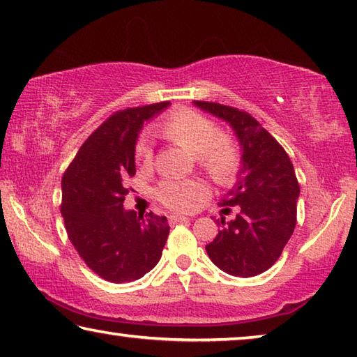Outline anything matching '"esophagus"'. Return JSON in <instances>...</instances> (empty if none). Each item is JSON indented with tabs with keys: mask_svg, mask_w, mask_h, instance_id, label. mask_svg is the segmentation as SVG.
<instances>
[{
	"mask_svg": "<svg viewBox=\"0 0 357 357\" xmlns=\"http://www.w3.org/2000/svg\"><path fill=\"white\" fill-rule=\"evenodd\" d=\"M189 220V217H184V215H172L170 217V223H181V222H187Z\"/></svg>",
	"mask_w": 357,
	"mask_h": 357,
	"instance_id": "34e87169",
	"label": "esophagus"
}]
</instances>
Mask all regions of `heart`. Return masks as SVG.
I'll return each mask as SVG.
<instances>
[{
	"instance_id": "heart-1",
	"label": "heart",
	"mask_w": 357,
	"mask_h": 357,
	"mask_svg": "<svg viewBox=\"0 0 357 357\" xmlns=\"http://www.w3.org/2000/svg\"><path fill=\"white\" fill-rule=\"evenodd\" d=\"M162 132L179 146L197 155L200 165L217 183H229L239 170V149L231 138L219 135V129L203 114L192 110H178L162 124ZM138 165L153 164V143L142 137L135 146ZM157 198L167 208L187 213L208 195V187L200 179H167L157 187Z\"/></svg>"
}]
</instances>
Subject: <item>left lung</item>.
<instances>
[{
	"instance_id": "left-lung-1",
	"label": "left lung",
	"mask_w": 357,
	"mask_h": 357,
	"mask_svg": "<svg viewBox=\"0 0 357 357\" xmlns=\"http://www.w3.org/2000/svg\"><path fill=\"white\" fill-rule=\"evenodd\" d=\"M192 104L229 124L241 146L236 183L220 202L222 206H236L238 215L229 222L225 217L217 220L219 234L206 252L223 273L258 275L279 259L294 231L301 190L293 164L279 142L249 113L214 102Z\"/></svg>"
}]
</instances>
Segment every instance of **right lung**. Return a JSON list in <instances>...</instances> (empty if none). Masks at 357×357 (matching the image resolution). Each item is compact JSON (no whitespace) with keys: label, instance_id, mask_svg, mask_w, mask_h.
Masks as SVG:
<instances>
[{"label":"right lung","instance_id":"add662e5","mask_svg":"<svg viewBox=\"0 0 357 357\" xmlns=\"http://www.w3.org/2000/svg\"><path fill=\"white\" fill-rule=\"evenodd\" d=\"M170 102L126 108L93 132L66 170L61 215L70 243L89 269L112 283L134 282L159 263L170 227L167 217L124 209L135 174L143 124Z\"/></svg>","mask_w":357,"mask_h":357}]
</instances>
